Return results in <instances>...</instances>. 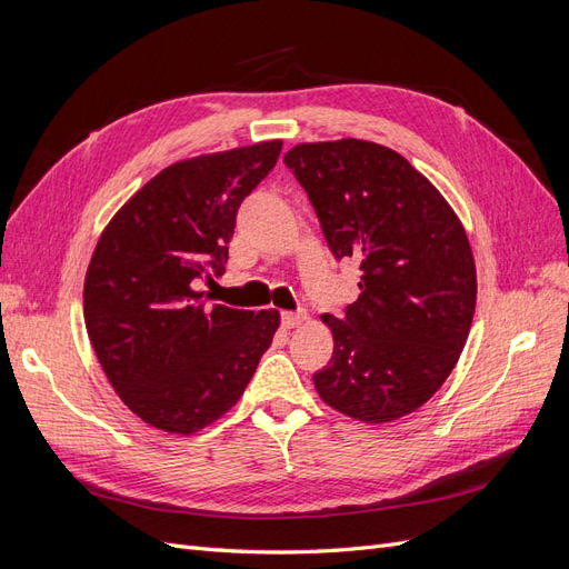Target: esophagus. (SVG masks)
I'll list each match as a JSON object with an SVG mask.
<instances>
[{
  "mask_svg": "<svg viewBox=\"0 0 569 569\" xmlns=\"http://www.w3.org/2000/svg\"><path fill=\"white\" fill-rule=\"evenodd\" d=\"M306 322V313L299 311V313H291V311H284L282 313V327L284 330H295V327L303 325Z\"/></svg>",
  "mask_w": 569,
  "mask_h": 569,
  "instance_id": "esophagus-1",
  "label": "esophagus"
}]
</instances>
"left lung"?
I'll return each instance as SVG.
<instances>
[{"label": "left lung", "mask_w": 569, "mask_h": 569, "mask_svg": "<svg viewBox=\"0 0 569 569\" xmlns=\"http://www.w3.org/2000/svg\"><path fill=\"white\" fill-rule=\"evenodd\" d=\"M335 258L360 261L358 299L322 316L335 351L320 399L385 425L425 406L456 368L477 303V268L453 206L399 151L356 137L284 153Z\"/></svg>", "instance_id": "obj_1"}]
</instances>
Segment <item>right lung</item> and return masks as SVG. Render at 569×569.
Instances as JSON below:
<instances>
[{
	"instance_id": "add662e5",
	"label": "right lung",
	"mask_w": 569,
	"mask_h": 569,
	"mask_svg": "<svg viewBox=\"0 0 569 569\" xmlns=\"http://www.w3.org/2000/svg\"><path fill=\"white\" fill-rule=\"evenodd\" d=\"M280 151L268 140L168 166L99 237L84 327L118 399L153 429L189 437L226 416L278 332V311L209 306L197 280L226 272L239 203Z\"/></svg>"
}]
</instances>
